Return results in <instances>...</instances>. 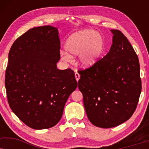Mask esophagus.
<instances>
[{"label": "esophagus", "instance_id": "34e87169", "mask_svg": "<svg viewBox=\"0 0 149 149\" xmlns=\"http://www.w3.org/2000/svg\"><path fill=\"white\" fill-rule=\"evenodd\" d=\"M75 78H76V80H77V82H78L79 79H80V74H79L77 72H75Z\"/></svg>", "mask_w": 149, "mask_h": 149}]
</instances>
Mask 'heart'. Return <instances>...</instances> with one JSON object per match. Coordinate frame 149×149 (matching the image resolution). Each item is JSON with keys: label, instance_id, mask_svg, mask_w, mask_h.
Returning a JSON list of instances; mask_svg holds the SVG:
<instances>
[{"label": "heart", "instance_id": "1", "mask_svg": "<svg viewBox=\"0 0 149 149\" xmlns=\"http://www.w3.org/2000/svg\"><path fill=\"white\" fill-rule=\"evenodd\" d=\"M66 51L60 54L65 62H72V57L79 56V66L90 68L98 62L104 50V41L100 34L92 30H84L72 34L65 44Z\"/></svg>", "mask_w": 149, "mask_h": 149}]
</instances>
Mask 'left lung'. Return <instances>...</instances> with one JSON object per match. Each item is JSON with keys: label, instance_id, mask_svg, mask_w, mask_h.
Returning a JSON list of instances; mask_svg holds the SVG:
<instances>
[{"label": "left lung", "instance_id": "8db88e82", "mask_svg": "<svg viewBox=\"0 0 149 149\" xmlns=\"http://www.w3.org/2000/svg\"><path fill=\"white\" fill-rule=\"evenodd\" d=\"M109 52L95 65L80 70L79 89L87 116L102 128L127 121L135 111L142 89L140 64L133 47L121 31L111 30Z\"/></svg>", "mask_w": 149, "mask_h": 149}]
</instances>
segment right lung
<instances>
[{
    "mask_svg": "<svg viewBox=\"0 0 149 149\" xmlns=\"http://www.w3.org/2000/svg\"><path fill=\"white\" fill-rule=\"evenodd\" d=\"M58 28H33L17 38L9 53L5 84L12 111L28 127H54L62 118L68 97L76 89L74 71L59 70Z\"/></svg>",
    "mask_w": 149,
    "mask_h": 149,
    "instance_id": "1",
    "label": "right lung"
}]
</instances>
